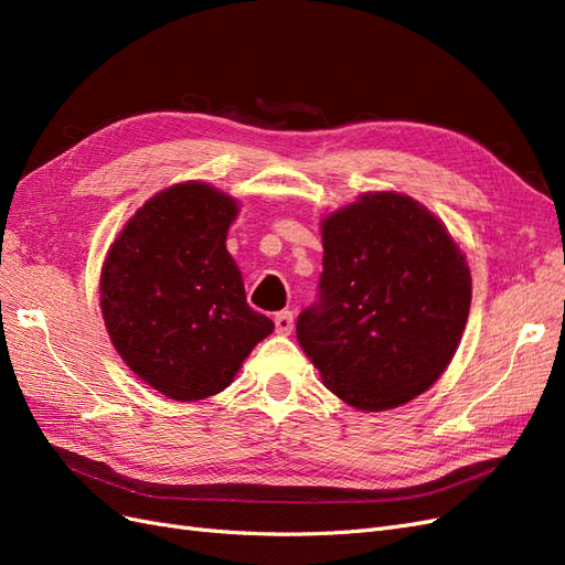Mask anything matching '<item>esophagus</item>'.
Instances as JSON below:
<instances>
[{"instance_id": "34e87169", "label": "esophagus", "mask_w": 565, "mask_h": 565, "mask_svg": "<svg viewBox=\"0 0 565 565\" xmlns=\"http://www.w3.org/2000/svg\"><path fill=\"white\" fill-rule=\"evenodd\" d=\"M273 322H276V330L280 334H289L295 328V313L292 311H280V313H276V318H273Z\"/></svg>"}]
</instances>
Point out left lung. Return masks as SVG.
Segmentation results:
<instances>
[{
    "label": "left lung",
    "mask_w": 565,
    "mask_h": 565,
    "mask_svg": "<svg viewBox=\"0 0 565 565\" xmlns=\"http://www.w3.org/2000/svg\"><path fill=\"white\" fill-rule=\"evenodd\" d=\"M318 301L297 339L320 377L358 409L429 388L465 332L471 273L440 221L413 198L365 193L322 221Z\"/></svg>",
    "instance_id": "8db88e82"
}]
</instances>
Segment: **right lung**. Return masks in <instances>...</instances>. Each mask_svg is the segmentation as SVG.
Segmentation results:
<instances>
[{"label":"right lung","instance_id":"obj_1","mask_svg":"<svg viewBox=\"0 0 565 565\" xmlns=\"http://www.w3.org/2000/svg\"><path fill=\"white\" fill-rule=\"evenodd\" d=\"M233 198L188 181L148 200L100 273V311L131 372L174 401L224 391L273 322L226 249Z\"/></svg>","mask_w":565,"mask_h":565}]
</instances>
